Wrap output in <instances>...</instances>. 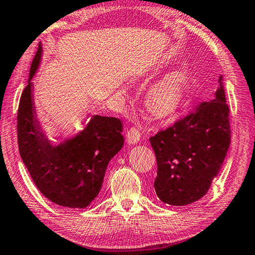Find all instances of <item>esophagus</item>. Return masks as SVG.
<instances>
[{
  "mask_svg": "<svg viewBox=\"0 0 255 255\" xmlns=\"http://www.w3.org/2000/svg\"><path fill=\"white\" fill-rule=\"evenodd\" d=\"M141 139V130L139 128L133 127L127 133V140L130 144H135Z\"/></svg>",
  "mask_w": 255,
  "mask_h": 255,
  "instance_id": "esophagus-1",
  "label": "esophagus"
}]
</instances>
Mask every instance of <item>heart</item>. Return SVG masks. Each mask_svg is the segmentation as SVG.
Returning <instances> with one entry per match:
<instances>
[{
	"instance_id": "1",
	"label": "heart",
	"mask_w": 255,
	"mask_h": 255,
	"mask_svg": "<svg viewBox=\"0 0 255 255\" xmlns=\"http://www.w3.org/2000/svg\"><path fill=\"white\" fill-rule=\"evenodd\" d=\"M191 78L187 66L170 71L150 87L145 95V106L153 116L163 118L176 112L184 101Z\"/></svg>"
}]
</instances>
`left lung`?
Here are the masks:
<instances>
[{"mask_svg":"<svg viewBox=\"0 0 255 255\" xmlns=\"http://www.w3.org/2000/svg\"><path fill=\"white\" fill-rule=\"evenodd\" d=\"M215 98L150 137L158 163L154 189L160 200L185 206L207 194L231 144L230 110L223 77Z\"/></svg>","mask_w":255,"mask_h":255,"instance_id":"1","label":"left lung"}]
</instances>
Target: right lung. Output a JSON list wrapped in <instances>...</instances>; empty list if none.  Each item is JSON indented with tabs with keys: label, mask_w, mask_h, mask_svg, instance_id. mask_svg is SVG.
Returning <instances> with one entry per match:
<instances>
[{
	"label": "right lung",
	"mask_w": 255,
	"mask_h": 255,
	"mask_svg": "<svg viewBox=\"0 0 255 255\" xmlns=\"http://www.w3.org/2000/svg\"><path fill=\"white\" fill-rule=\"evenodd\" d=\"M41 56L39 44L17 110L19 152L46 198L59 206L85 208L100 193L107 164L122 149L123 123L116 118L94 115L78 134L53 144L37 120L32 98L31 79Z\"/></svg>",
	"instance_id": "right-lung-1"
}]
</instances>
